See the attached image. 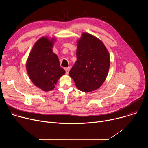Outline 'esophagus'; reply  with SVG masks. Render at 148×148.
<instances>
[{"mask_svg":"<svg viewBox=\"0 0 148 148\" xmlns=\"http://www.w3.org/2000/svg\"><path fill=\"white\" fill-rule=\"evenodd\" d=\"M65 70H66V73L67 74H69V71H70V67H67V68H66L65 69Z\"/></svg>","mask_w":148,"mask_h":148,"instance_id":"obj_1","label":"esophagus"}]
</instances>
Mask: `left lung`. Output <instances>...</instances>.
Segmentation results:
<instances>
[{"instance_id": "obj_1", "label": "left lung", "mask_w": 148, "mask_h": 148, "mask_svg": "<svg viewBox=\"0 0 148 148\" xmlns=\"http://www.w3.org/2000/svg\"><path fill=\"white\" fill-rule=\"evenodd\" d=\"M77 61L69 72L77 88L84 92L99 88L108 75L110 58L102 42L96 37L82 33L77 43Z\"/></svg>"}]
</instances>
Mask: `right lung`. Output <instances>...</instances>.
Here are the masks:
<instances>
[{
    "instance_id": "1",
    "label": "right lung",
    "mask_w": 148,
    "mask_h": 148,
    "mask_svg": "<svg viewBox=\"0 0 148 148\" xmlns=\"http://www.w3.org/2000/svg\"><path fill=\"white\" fill-rule=\"evenodd\" d=\"M54 38H40L33 47L26 62L28 75L34 85L45 91L55 88L58 79L66 73L53 52Z\"/></svg>"
}]
</instances>
